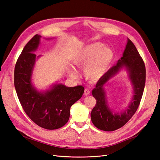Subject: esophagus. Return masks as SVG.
<instances>
[{
  "instance_id": "1",
  "label": "esophagus",
  "mask_w": 160,
  "mask_h": 160,
  "mask_svg": "<svg viewBox=\"0 0 160 160\" xmlns=\"http://www.w3.org/2000/svg\"><path fill=\"white\" fill-rule=\"evenodd\" d=\"M90 94V91L88 89H85L84 91V95H88Z\"/></svg>"
}]
</instances>
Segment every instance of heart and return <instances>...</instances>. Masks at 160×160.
Masks as SVG:
<instances>
[{
  "instance_id": "1",
  "label": "heart",
  "mask_w": 160,
  "mask_h": 160,
  "mask_svg": "<svg viewBox=\"0 0 160 160\" xmlns=\"http://www.w3.org/2000/svg\"><path fill=\"white\" fill-rule=\"evenodd\" d=\"M115 52L103 43L93 42L82 47L72 57V62L78 68L83 69V75L90 81H98L107 73L113 65ZM71 77L77 76V72L68 69Z\"/></svg>"
}]
</instances>
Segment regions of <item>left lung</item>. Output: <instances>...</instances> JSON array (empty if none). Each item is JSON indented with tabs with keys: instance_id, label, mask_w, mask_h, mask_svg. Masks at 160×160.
<instances>
[{
	"instance_id": "8db88e82",
	"label": "left lung",
	"mask_w": 160,
	"mask_h": 160,
	"mask_svg": "<svg viewBox=\"0 0 160 160\" xmlns=\"http://www.w3.org/2000/svg\"><path fill=\"white\" fill-rule=\"evenodd\" d=\"M122 70L127 72L133 88V96L125 110L115 112L109 107L104 86L112 77ZM146 83V67L133 43L128 38L123 56L117 64L112 67L102 78L98 81L92 95L97 103L91 113V122L101 130L112 132L123 127L137 111L142 99Z\"/></svg>"
}]
</instances>
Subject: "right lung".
Returning <instances> with one entry per match:
<instances>
[{
	"instance_id": "1",
	"label": "right lung",
	"mask_w": 160,
	"mask_h": 160,
	"mask_svg": "<svg viewBox=\"0 0 160 160\" xmlns=\"http://www.w3.org/2000/svg\"><path fill=\"white\" fill-rule=\"evenodd\" d=\"M41 38L39 35H35L24 47L14 68V87L24 111L32 122L42 128L56 129L68 122L70 108L81 98L84 88L58 83L45 91L35 88L32 73L36 61L41 55L37 56L34 52L40 45Z\"/></svg>"
}]
</instances>
